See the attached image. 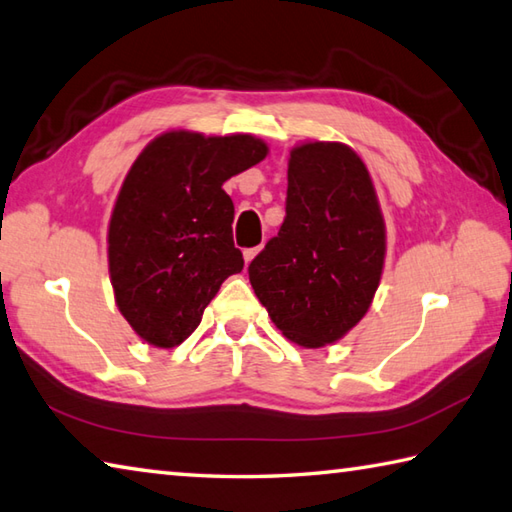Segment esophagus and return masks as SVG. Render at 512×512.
Listing matches in <instances>:
<instances>
[{
    "instance_id": "1",
    "label": "esophagus",
    "mask_w": 512,
    "mask_h": 512,
    "mask_svg": "<svg viewBox=\"0 0 512 512\" xmlns=\"http://www.w3.org/2000/svg\"><path fill=\"white\" fill-rule=\"evenodd\" d=\"M259 250H262V246H257V248H246V250H244V262H246V266H248L250 262H253V259L257 257Z\"/></svg>"
}]
</instances>
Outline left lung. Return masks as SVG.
I'll use <instances>...</instances> for the list:
<instances>
[{
    "label": "left lung",
    "instance_id": "8db88e82",
    "mask_svg": "<svg viewBox=\"0 0 512 512\" xmlns=\"http://www.w3.org/2000/svg\"><path fill=\"white\" fill-rule=\"evenodd\" d=\"M386 262V222L364 159L342 142H299L288 157L286 219L248 279L290 342L322 348L373 304Z\"/></svg>",
    "mask_w": 512,
    "mask_h": 512
}]
</instances>
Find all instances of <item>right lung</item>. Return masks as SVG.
Returning a JSON list of instances; mask_svg holds the SVG:
<instances>
[{"label": "right lung", "instance_id": "add662e5", "mask_svg": "<svg viewBox=\"0 0 512 512\" xmlns=\"http://www.w3.org/2000/svg\"><path fill=\"white\" fill-rule=\"evenodd\" d=\"M266 155L250 133L173 128L130 166L108 222V273L119 313L146 344H182L224 279L244 268L222 186Z\"/></svg>", "mask_w": 512, "mask_h": 512}]
</instances>
